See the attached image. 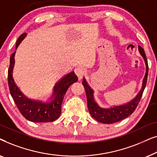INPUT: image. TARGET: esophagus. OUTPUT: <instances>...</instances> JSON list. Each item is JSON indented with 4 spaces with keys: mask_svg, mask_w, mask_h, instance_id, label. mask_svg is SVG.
Returning a JSON list of instances; mask_svg holds the SVG:
<instances>
[{
    "mask_svg": "<svg viewBox=\"0 0 157 157\" xmlns=\"http://www.w3.org/2000/svg\"><path fill=\"white\" fill-rule=\"evenodd\" d=\"M74 72H75V74H76V76H78L79 80H81V79L82 78V77L84 76L85 69L81 67V66H78V67L75 68Z\"/></svg>",
    "mask_w": 157,
    "mask_h": 157,
    "instance_id": "1",
    "label": "esophagus"
}]
</instances>
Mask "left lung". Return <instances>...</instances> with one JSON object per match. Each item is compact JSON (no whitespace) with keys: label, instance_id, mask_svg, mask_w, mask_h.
Returning a JSON list of instances; mask_svg holds the SVG:
<instances>
[{"label":"left lung","instance_id":"obj_1","mask_svg":"<svg viewBox=\"0 0 157 157\" xmlns=\"http://www.w3.org/2000/svg\"><path fill=\"white\" fill-rule=\"evenodd\" d=\"M139 51L141 55L144 59L146 63V74L145 76L143 79L142 87L141 91L139 92L137 96L134 99L128 102V104L121 105V106H114L110 109H103L98 106L94 98V91L91 89V87L88 85L86 81L83 78L82 84L84 87L86 94L87 98V105L89 109L90 114L91 117L95 119L98 122H101L104 124H113L115 122L119 121L121 120L126 119L128 116H130L135 111V109L138 106L139 101H140L141 96H142L144 90L146 87L147 81L148 71H149V66H148V62L146 56L145 52L142 47L139 46Z\"/></svg>","mask_w":157,"mask_h":157}]
</instances>
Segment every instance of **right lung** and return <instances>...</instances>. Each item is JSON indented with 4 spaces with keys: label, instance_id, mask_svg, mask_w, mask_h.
I'll use <instances>...</instances> for the list:
<instances>
[{
    "label": "right lung",
    "instance_id": "add662e5",
    "mask_svg": "<svg viewBox=\"0 0 157 157\" xmlns=\"http://www.w3.org/2000/svg\"><path fill=\"white\" fill-rule=\"evenodd\" d=\"M25 36V33L20 36L17 40L16 48ZM15 53L16 52L13 53L10 58V66L8 71V83L10 93L19 111L25 119L33 122L44 123L55 121L61 115L62 102L66 91L72 83L78 81V77L74 71H72L61 78V81L54 86V91L52 96L53 98L50 103H43L38 101L29 99L20 91L13 78L12 73L15 62Z\"/></svg>",
    "mask_w": 157,
    "mask_h": 157
}]
</instances>
